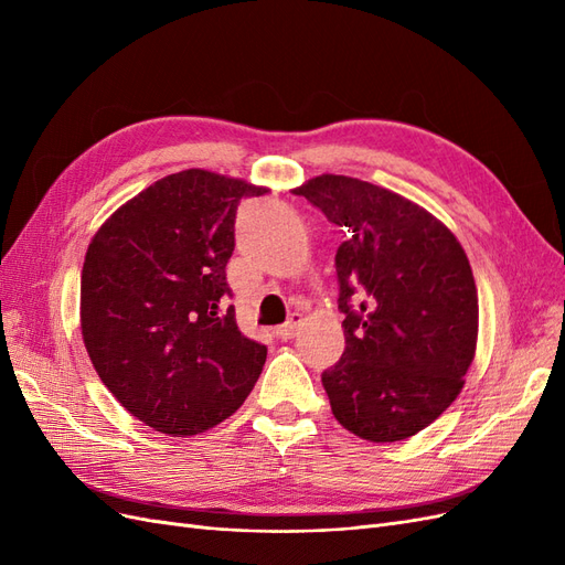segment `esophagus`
I'll return each instance as SVG.
<instances>
[{
  "label": "esophagus",
  "instance_id": "obj_1",
  "mask_svg": "<svg viewBox=\"0 0 565 565\" xmlns=\"http://www.w3.org/2000/svg\"><path fill=\"white\" fill-rule=\"evenodd\" d=\"M299 324H301V316H299V313H292V316H289V320H287L285 324H280V328L276 330L278 339H282V341H289V339H292V337L297 334V330H299Z\"/></svg>",
  "mask_w": 565,
  "mask_h": 565
}]
</instances>
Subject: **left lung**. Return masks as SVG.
<instances>
[{
  "instance_id": "left-lung-1",
  "label": "left lung",
  "mask_w": 565,
  "mask_h": 565,
  "mask_svg": "<svg viewBox=\"0 0 565 565\" xmlns=\"http://www.w3.org/2000/svg\"><path fill=\"white\" fill-rule=\"evenodd\" d=\"M295 193L347 233L334 262L347 349L322 372L334 419L372 443L419 434L455 403L476 355L478 292L465 247L382 185L320 174Z\"/></svg>"
}]
</instances>
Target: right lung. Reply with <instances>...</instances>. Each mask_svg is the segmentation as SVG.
<instances>
[{
  "mask_svg": "<svg viewBox=\"0 0 565 565\" xmlns=\"http://www.w3.org/2000/svg\"><path fill=\"white\" fill-rule=\"evenodd\" d=\"M266 185L207 169L169 174L117 207L87 247L79 328L100 382L167 436L214 429L245 403L266 363L224 311L243 198Z\"/></svg>",
  "mask_w": 565,
  "mask_h": 565,
  "instance_id": "1",
  "label": "right lung"
}]
</instances>
